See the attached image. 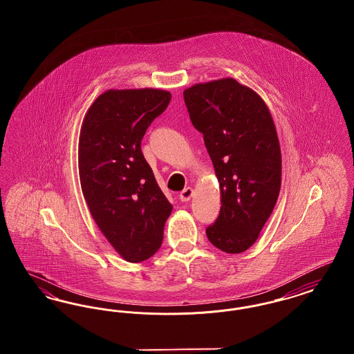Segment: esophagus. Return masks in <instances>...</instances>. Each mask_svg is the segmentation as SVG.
Masks as SVG:
<instances>
[{"instance_id": "esophagus-1", "label": "esophagus", "mask_w": 354, "mask_h": 354, "mask_svg": "<svg viewBox=\"0 0 354 354\" xmlns=\"http://www.w3.org/2000/svg\"><path fill=\"white\" fill-rule=\"evenodd\" d=\"M192 195H194V189H192L191 187H187V188H185V189L180 192L179 198H180L182 202H188V201L192 198Z\"/></svg>"}]
</instances>
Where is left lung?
<instances>
[{"instance_id":"1","label":"left lung","mask_w":354,"mask_h":354,"mask_svg":"<svg viewBox=\"0 0 354 354\" xmlns=\"http://www.w3.org/2000/svg\"><path fill=\"white\" fill-rule=\"evenodd\" d=\"M183 97L221 188L219 216L205 234L223 252H244L257 240L281 187V152L270 110L232 78L195 84Z\"/></svg>"}]
</instances>
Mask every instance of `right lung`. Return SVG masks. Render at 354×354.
Masks as SVG:
<instances>
[{
  "mask_svg": "<svg viewBox=\"0 0 354 354\" xmlns=\"http://www.w3.org/2000/svg\"><path fill=\"white\" fill-rule=\"evenodd\" d=\"M169 101L165 90H109L91 104L81 129L84 199L102 234L130 263L145 261L160 248L172 211L140 149L146 130Z\"/></svg>",
  "mask_w": 354,
  "mask_h": 354,
  "instance_id": "obj_1",
  "label": "right lung"
}]
</instances>
